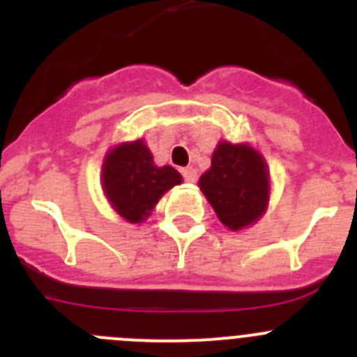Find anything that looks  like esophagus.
<instances>
[{
    "label": "esophagus",
    "instance_id": "obj_1",
    "mask_svg": "<svg viewBox=\"0 0 357 357\" xmlns=\"http://www.w3.org/2000/svg\"><path fill=\"white\" fill-rule=\"evenodd\" d=\"M182 175H184V181L189 182V184H195L198 178V173L193 166H188V168L182 169Z\"/></svg>",
    "mask_w": 357,
    "mask_h": 357
}]
</instances>
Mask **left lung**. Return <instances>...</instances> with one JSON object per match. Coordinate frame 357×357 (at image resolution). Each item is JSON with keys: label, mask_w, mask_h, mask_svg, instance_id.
I'll list each match as a JSON object with an SVG mask.
<instances>
[{"label": "left lung", "mask_w": 357, "mask_h": 357, "mask_svg": "<svg viewBox=\"0 0 357 357\" xmlns=\"http://www.w3.org/2000/svg\"><path fill=\"white\" fill-rule=\"evenodd\" d=\"M218 220L229 230L254 225L268 209L270 169L248 143L220 141L213 151L211 168L198 181Z\"/></svg>", "instance_id": "obj_1"}]
</instances>
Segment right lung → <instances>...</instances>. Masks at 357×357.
<instances>
[{
    "label": "right lung",
    "instance_id": "add662e5",
    "mask_svg": "<svg viewBox=\"0 0 357 357\" xmlns=\"http://www.w3.org/2000/svg\"><path fill=\"white\" fill-rule=\"evenodd\" d=\"M102 189L110 207L128 223H143L166 191L182 184L172 166H157L144 139L119 143L103 157Z\"/></svg>",
    "mask_w": 357,
    "mask_h": 357
}]
</instances>
